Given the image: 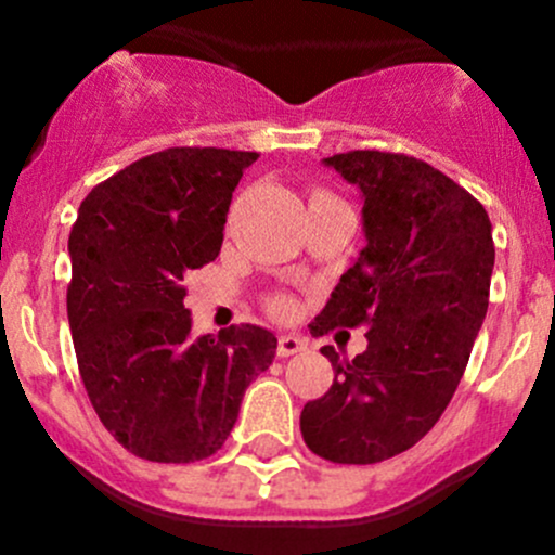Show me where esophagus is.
<instances>
[{
	"label": "esophagus",
	"instance_id": "obj_1",
	"mask_svg": "<svg viewBox=\"0 0 555 555\" xmlns=\"http://www.w3.org/2000/svg\"><path fill=\"white\" fill-rule=\"evenodd\" d=\"M306 349H309V340L298 338V335H282L276 344L279 357H293V354H300V351H306Z\"/></svg>",
	"mask_w": 555,
	"mask_h": 555
}]
</instances>
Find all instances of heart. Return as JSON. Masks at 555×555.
Segmentation results:
<instances>
[{"label":"heart","instance_id":"1","mask_svg":"<svg viewBox=\"0 0 555 555\" xmlns=\"http://www.w3.org/2000/svg\"><path fill=\"white\" fill-rule=\"evenodd\" d=\"M268 309L276 313V317H284V313H289V298H284V295H276V298L268 300Z\"/></svg>","mask_w":555,"mask_h":555}]
</instances>
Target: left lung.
Returning a JSON list of instances; mask_svg holds the SVG:
<instances>
[{"mask_svg":"<svg viewBox=\"0 0 555 555\" xmlns=\"http://www.w3.org/2000/svg\"><path fill=\"white\" fill-rule=\"evenodd\" d=\"M324 164L362 190L367 246L340 276L311 333L367 330V349L300 413L317 456L376 464L438 424L489 309L494 238L483 204L413 155L349 150Z\"/></svg>","mask_w":555,"mask_h":555,"instance_id":"8db88e82","label":"left lung"}]
</instances>
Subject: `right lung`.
<instances>
[{
    "instance_id": "obj_1",
    "label": "right lung",
    "mask_w": 555,
    "mask_h": 555,
    "mask_svg": "<svg viewBox=\"0 0 555 555\" xmlns=\"http://www.w3.org/2000/svg\"><path fill=\"white\" fill-rule=\"evenodd\" d=\"M257 153L169 147L99 182L69 233L72 340L88 400L133 456L188 464L222 449L246 386L276 354L257 324L195 338L184 273L220 255Z\"/></svg>"
}]
</instances>
